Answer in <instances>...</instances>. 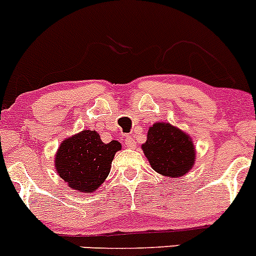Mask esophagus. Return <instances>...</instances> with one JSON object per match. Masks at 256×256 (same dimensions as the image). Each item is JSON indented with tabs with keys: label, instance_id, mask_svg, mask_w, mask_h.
I'll use <instances>...</instances> for the list:
<instances>
[{
	"label": "esophagus",
	"instance_id": "1",
	"mask_svg": "<svg viewBox=\"0 0 256 256\" xmlns=\"http://www.w3.org/2000/svg\"><path fill=\"white\" fill-rule=\"evenodd\" d=\"M125 145L128 148H130V149H132V148L136 146V142H135V140H134L132 135L126 136V138H125Z\"/></svg>",
	"mask_w": 256,
	"mask_h": 256
}]
</instances>
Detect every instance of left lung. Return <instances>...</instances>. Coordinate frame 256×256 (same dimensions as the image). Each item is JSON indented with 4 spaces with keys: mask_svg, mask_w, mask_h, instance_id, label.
Returning a JSON list of instances; mask_svg holds the SVG:
<instances>
[{
    "mask_svg": "<svg viewBox=\"0 0 256 256\" xmlns=\"http://www.w3.org/2000/svg\"><path fill=\"white\" fill-rule=\"evenodd\" d=\"M142 148L152 168L164 176H183L194 166L192 138L169 122H155Z\"/></svg>",
    "mask_w": 256,
    "mask_h": 256,
    "instance_id": "8db88e82",
    "label": "left lung"
}]
</instances>
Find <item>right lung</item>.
<instances>
[{
	"mask_svg": "<svg viewBox=\"0 0 256 256\" xmlns=\"http://www.w3.org/2000/svg\"><path fill=\"white\" fill-rule=\"evenodd\" d=\"M121 144L112 140L104 144L98 132L83 130L66 138L56 155V169L69 188L92 193L110 174L114 156Z\"/></svg>",
	"mask_w": 256,
	"mask_h": 256,
	"instance_id": "obj_1",
	"label": "right lung"
}]
</instances>
